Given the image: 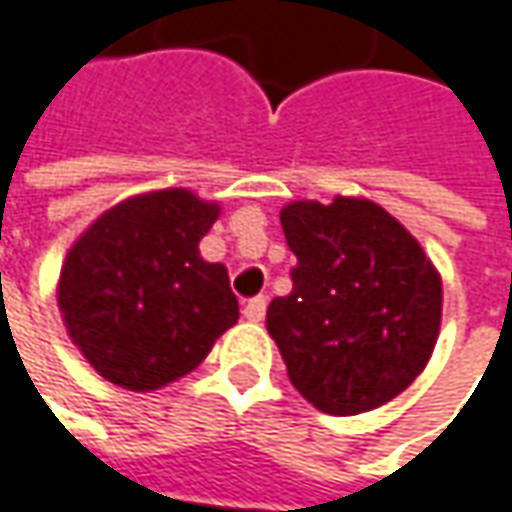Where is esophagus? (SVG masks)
<instances>
[{
  "label": "esophagus",
  "mask_w": 512,
  "mask_h": 512,
  "mask_svg": "<svg viewBox=\"0 0 512 512\" xmlns=\"http://www.w3.org/2000/svg\"><path fill=\"white\" fill-rule=\"evenodd\" d=\"M266 303H269L266 295H257V298H252L246 306H243V318L252 323H260L263 318H266Z\"/></svg>",
  "instance_id": "1"
}]
</instances>
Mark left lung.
Returning <instances> with one entry per match:
<instances>
[{
  "label": "left lung",
  "instance_id": "left-lung-1",
  "mask_svg": "<svg viewBox=\"0 0 512 512\" xmlns=\"http://www.w3.org/2000/svg\"><path fill=\"white\" fill-rule=\"evenodd\" d=\"M280 226L298 257L292 292L266 309L286 375L329 415L392 401L433 358L441 275L387 209L338 194L329 206L292 200Z\"/></svg>",
  "mask_w": 512,
  "mask_h": 512
}]
</instances>
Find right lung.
<instances>
[{
  "instance_id": "right-lung-1",
  "label": "right lung",
  "mask_w": 512,
  "mask_h": 512,
  "mask_svg": "<svg viewBox=\"0 0 512 512\" xmlns=\"http://www.w3.org/2000/svg\"><path fill=\"white\" fill-rule=\"evenodd\" d=\"M220 203L189 189L120 200L71 243L56 283L68 338L105 381L151 392L189 375L237 323L223 263L200 257Z\"/></svg>"
}]
</instances>
